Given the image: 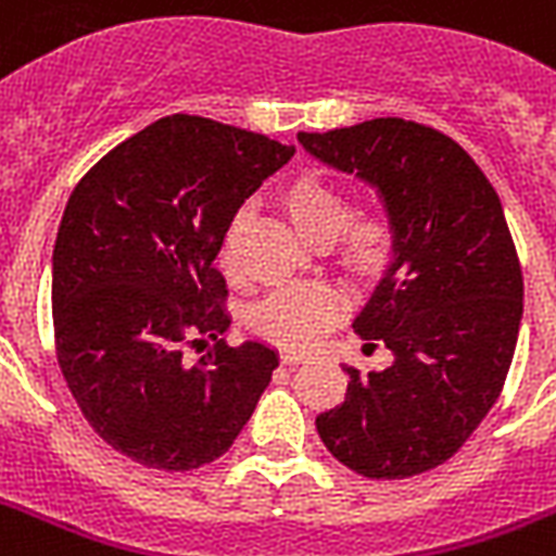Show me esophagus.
<instances>
[{"mask_svg": "<svg viewBox=\"0 0 556 556\" xmlns=\"http://www.w3.org/2000/svg\"><path fill=\"white\" fill-rule=\"evenodd\" d=\"M279 357H282V364H286V366H296V364H303V361H305L303 352H291V349H286V352H282Z\"/></svg>", "mask_w": 556, "mask_h": 556, "instance_id": "obj_1", "label": "esophagus"}]
</instances>
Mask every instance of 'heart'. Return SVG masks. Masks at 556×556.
I'll return each mask as SVG.
<instances>
[{
  "label": "heart",
  "instance_id": "obj_1",
  "mask_svg": "<svg viewBox=\"0 0 556 556\" xmlns=\"http://www.w3.org/2000/svg\"><path fill=\"white\" fill-rule=\"evenodd\" d=\"M282 210L305 242L326 248L334 242L340 268L357 282H375L392 268L397 256V230L387 210H352L343 187L326 178L303 176L282 192ZM244 216H236L222 244V262L233 277V244ZM346 303L340 291L323 282L288 286L262 300L251 314V329L260 338L286 349H308L323 331L340 320Z\"/></svg>",
  "mask_w": 556,
  "mask_h": 556
}]
</instances>
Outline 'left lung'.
Masks as SVG:
<instances>
[{"label":"left lung","mask_w":556,"mask_h":556,"mask_svg":"<svg viewBox=\"0 0 556 556\" xmlns=\"http://www.w3.org/2000/svg\"><path fill=\"white\" fill-rule=\"evenodd\" d=\"M329 167L378 187L397 256L355 320L383 371L343 366V404L317 415L338 462L366 479H409L456 456L508 378L522 268L502 201L450 135L404 117L300 132Z\"/></svg>","instance_id":"left-lung-1"}]
</instances>
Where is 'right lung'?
I'll return each instance as SVG.
<instances>
[{
	"mask_svg": "<svg viewBox=\"0 0 556 556\" xmlns=\"http://www.w3.org/2000/svg\"><path fill=\"white\" fill-rule=\"evenodd\" d=\"M294 147L199 115H169L117 143L77 181L56 230V364L109 447L155 470L225 456L279 357L227 346L216 268L244 199ZM214 346L199 365L184 349Z\"/></svg>",
	"mask_w": 556,
	"mask_h": 556,
	"instance_id": "add662e5",
	"label": "right lung"
}]
</instances>
